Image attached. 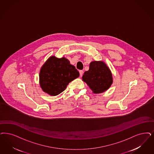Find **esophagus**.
Masks as SVG:
<instances>
[{
    "instance_id": "esophagus-1",
    "label": "esophagus",
    "mask_w": 154,
    "mask_h": 154,
    "mask_svg": "<svg viewBox=\"0 0 154 154\" xmlns=\"http://www.w3.org/2000/svg\"><path fill=\"white\" fill-rule=\"evenodd\" d=\"M79 72H80V76H82L84 73V71L82 70H80Z\"/></svg>"
}]
</instances>
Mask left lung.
I'll list each match as a JSON object with an SVG mask.
<instances>
[{"instance_id":"8db88e82","label":"left lung","mask_w":154,"mask_h":154,"mask_svg":"<svg viewBox=\"0 0 154 154\" xmlns=\"http://www.w3.org/2000/svg\"><path fill=\"white\" fill-rule=\"evenodd\" d=\"M82 80L95 94L105 91L112 83L110 70L104 62L101 61L90 63L89 69L84 73Z\"/></svg>"}]
</instances>
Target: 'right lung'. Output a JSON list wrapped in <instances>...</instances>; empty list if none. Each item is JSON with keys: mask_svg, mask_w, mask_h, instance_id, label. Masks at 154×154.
I'll return each mask as SVG.
<instances>
[{"mask_svg": "<svg viewBox=\"0 0 154 154\" xmlns=\"http://www.w3.org/2000/svg\"><path fill=\"white\" fill-rule=\"evenodd\" d=\"M79 75V71L68 59L51 56L40 69L39 82L44 92L55 96L63 92L69 82Z\"/></svg>", "mask_w": 154, "mask_h": 154, "instance_id": "1", "label": "right lung"}]
</instances>
